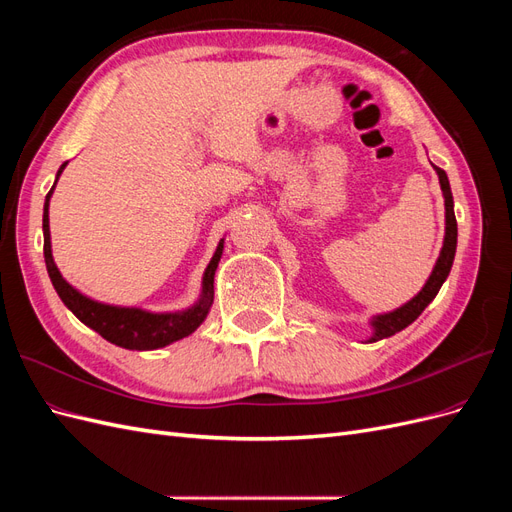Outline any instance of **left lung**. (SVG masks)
<instances>
[{"label": "left lung", "mask_w": 512, "mask_h": 512, "mask_svg": "<svg viewBox=\"0 0 512 512\" xmlns=\"http://www.w3.org/2000/svg\"><path fill=\"white\" fill-rule=\"evenodd\" d=\"M436 173L440 177V188H442L444 205H446V235H444V245H442L440 258L436 262V267H433L427 284L423 286V290L418 292L412 301H408L406 305H401L399 309H395V312L382 314V316H376L374 320H371V324H374V335H371L369 342H378V339L391 337V335L399 333L401 329H406L408 324H412L418 316L423 314V309L433 299H436L438 290L442 288L448 273H451L453 260H455V250H457V220H455V211H453V194H451V185H448V177H446L444 170L438 168V166H436Z\"/></svg>", "instance_id": "left-lung-1"}]
</instances>
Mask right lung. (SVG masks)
<instances>
[{
  "instance_id": "1",
  "label": "right lung",
  "mask_w": 512,
  "mask_h": 512,
  "mask_svg": "<svg viewBox=\"0 0 512 512\" xmlns=\"http://www.w3.org/2000/svg\"><path fill=\"white\" fill-rule=\"evenodd\" d=\"M64 168H66V164H61V168L57 170V177L61 175V170ZM55 183H57V179H55ZM53 188L49 194H46L44 215H42L44 262H46V271H49L51 282L59 294V299L64 301V305L76 318H79L83 324H87L89 329L100 333L106 342H111L121 348H128V350L164 348L168 344L177 342V339L188 337L190 333H194L200 327V322L207 318L209 307L213 303V275H215V269H218V262L222 258L224 241H220L218 250H215L209 267L205 271L203 299H200L192 309H185V312H181V314H151V312H143V309H136V307H115V305H104L98 301H91L79 290H74L64 280V277H61L59 269L53 262L51 232H49V198L53 194Z\"/></svg>"
}]
</instances>
